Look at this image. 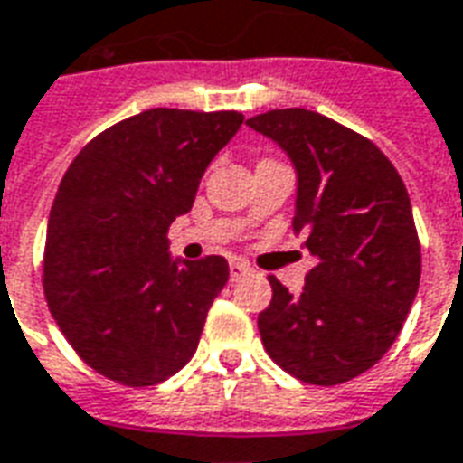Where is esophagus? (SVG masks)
<instances>
[{"label":"esophagus","mask_w":463,"mask_h":463,"mask_svg":"<svg viewBox=\"0 0 463 463\" xmlns=\"http://www.w3.org/2000/svg\"><path fill=\"white\" fill-rule=\"evenodd\" d=\"M252 269H250V265H245V262H241V260H232L231 262V279L232 282H238V279H242V277H248Z\"/></svg>","instance_id":"esophagus-1"}]
</instances>
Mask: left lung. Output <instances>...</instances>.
Returning a JSON list of instances; mask_svg holds the SVG:
<instances>
[{"mask_svg": "<svg viewBox=\"0 0 463 463\" xmlns=\"http://www.w3.org/2000/svg\"><path fill=\"white\" fill-rule=\"evenodd\" d=\"M248 125L289 156L294 235L317 258L299 294L269 277L260 336L289 375L338 385L388 354L417 297L422 255L407 188L371 139L318 112L269 109Z\"/></svg>", "mask_w": 463, "mask_h": 463, "instance_id": "8db88e82", "label": "left lung"}]
</instances>
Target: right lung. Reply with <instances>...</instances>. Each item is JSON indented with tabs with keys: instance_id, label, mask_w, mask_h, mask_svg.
<instances>
[{
	"instance_id": "right-lung-1",
	"label": "right lung",
	"mask_w": 463,
	"mask_h": 463,
	"mask_svg": "<svg viewBox=\"0 0 463 463\" xmlns=\"http://www.w3.org/2000/svg\"><path fill=\"white\" fill-rule=\"evenodd\" d=\"M242 119L232 109H146L68 166L51 205L43 292L68 344L105 378L146 388L196 354L228 262L174 260L166 235Z\"/></svg>"
}]
</instances>
